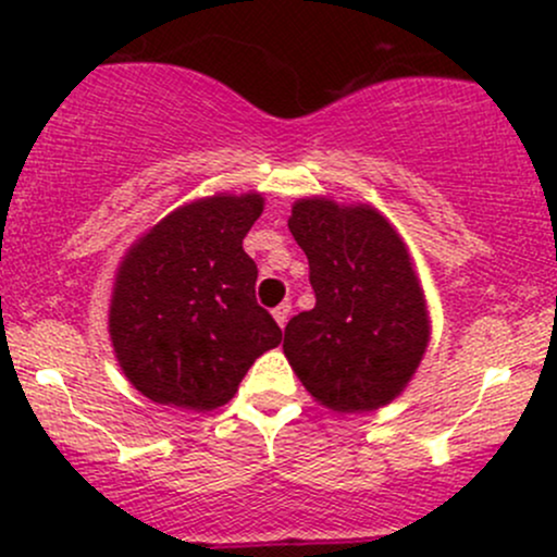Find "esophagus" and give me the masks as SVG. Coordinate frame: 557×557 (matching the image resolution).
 Listing matches in <instances>:
<instances>
[{
  "instance_id": "34e87169",
  "label": "esophagus",
  "mask_w": 557,
  "mask_h": 557,
  "mask_svg": "<svg viewBox=\"0 0 557 557\" xmlns=\"http://www.w3.org/2000/svg\"><path fill=\"white\" fill-rule=\"evenodd\" d=\"M272 317H274V322L280 324V327H285L287 317H290V304H287V300H283V304H280L277 309L272 311Z\"/></svg>"
}]
</instances>
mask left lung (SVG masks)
I'll return each instance as SVG.
<instances>
[{
    "label": "left lung",
    "instance_id": "left-lung-1",
    "mask_svg": "<svg viewBox=\"0 0 557 557\" xmlns=\"http://www.w3.org/2000/svg\"><path fill=\"white\" fill-rule=\"evenodd\" d=\"M309 259L317 304L283 350L311 398L341 413L387 406L417 374L432 324L411 253L369 203L298 198L287 220Z\"/></svg>",
    "mask_w": 557,
    "mask_h": 557
}]
</instances>
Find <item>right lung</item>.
Instances as JSON below:
<instances>
[{"label":"right lung","mask_w":557,"mask_h":557,"mask_svg":"<svg viewBox=\"0 0 557 557\" xmlns=\"http://www.w3.org/2000/svg\"><path fill=\"white\" fill-rule=\"evenodd\" d=\"M261 194L183 203L127 248L114 274L110 337L120 369L146 398L214 411L283 330L253 296L257 264L243 238Z\"/></svg>","instance_id":"right-lung-1"}]
</instances>
